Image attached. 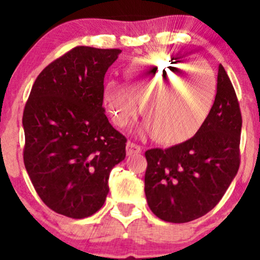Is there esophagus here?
I'll use <instances>...</instances> for the list:
<instances>
[{"label": "esophagus", "instance_id": "34e87169", "mask_svg": "<svg viewBox=\"0 0 260 260\" xmlns=\"http://www.w3.org/2000/svg\"><path fill=\"white\" fill-rule=\"evenodd\" d=\"M142 152V148L140 145L133 143V142H127L126 143V154L129 156H133V155H137V154H141Z\"/></svg>", "mask_w": 260, "mask_h": 260}]
</instances>
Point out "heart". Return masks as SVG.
<instances>
[{
	"label": "heart",
	"instance_id": "obj_1",
	"mask_svg": "<svg viewBox=\"0 0 260 260\" xmlns=\"http://www.w3.org/2000/svg\"><path fill=\"white\" fill-rule=\"evenodd\" d=\"M180 62L151 53L125 71L133 98L116 81L105 87L104 104L113 123L125 126L137 112L145 117L143 131L162 144H181L193 138L207 120L216 93V83L207 69L180 71Z\"/></svg>",
	"mask_w": 260,
	"mask_h": 260
}]
</instances>
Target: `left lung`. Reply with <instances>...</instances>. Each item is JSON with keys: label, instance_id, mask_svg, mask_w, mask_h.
Returning <instances> with one entry per match:
<instances>
[{"label": "left lung", "instance_id": "1", "mask_svg": "<svg viewBox=\"0 0 260 260\" xmlns=\"http://www.w3.org/2000/svg\"><path fill=\"white\" fill-rule=\"evenodd\" d=\"M241 123L236 91L219 65L214 104L202 129L184 143L145 151L144 191L157 218L188 222L218 205L239 169Z\"/></svg>", "mask_w": 260, "mask_h": 260}]
</instances>
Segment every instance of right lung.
I'll return each mask as SVG.
<instances>
[{"label":"right lung","instance_id":"add662e5","mask_svg":"<svg viewBox=\"0 0 260 260\" xmlns=\"http://www.w3.org/2000/svg\"><path fill=\"white\" fill-rule=\"evenodd\" d=\"M120 52L71 49L39 74L24 106V167L45 205L69 218L102 208L110 172L125 158L126 138L103 108L105 73Z\"/></svg>","mask_w":260,"mask_h":260}]
</instances>
